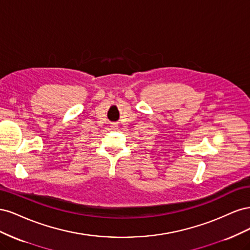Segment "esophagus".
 Wrapping results in <instances>:
<instances>
[{
	"label": "esophagus",
	"mask_w": 250,
	"mask_h": 250,
	"mask_svg": "<svg viewBox=\"0 0 250 250\" xmlns=\"http://www.w3.org/2000/svg\"><path fill=\"white\" fill-rule=\"evenodd\" d=\"M111 127L113 128V129H116V128H117V125H116V124H112V125H111Z\"/></svg>",
	"instance_id": "esophagus-1"
}]
</instances>
